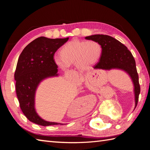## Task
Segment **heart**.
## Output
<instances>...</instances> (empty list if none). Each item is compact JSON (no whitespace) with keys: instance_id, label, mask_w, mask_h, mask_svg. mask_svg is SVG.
Returning <instances> with one entry per match:
<instances>
[{"instance_id":"b5f03b06","label":"heart","mask_w":150,"mask_h":150,"mask_svg":"<svg viewBox=\"0 0 150 150\" xmlns=\"http://www.w3.org/2000/svg\"><path fill=\"white\" fill-rule=\"evenodd\" d=\"M103 48L97 41L73 40L66 43L60 50V57H54L55 64L63 70L75 64L81 70L87 69L100 59Z\"/></svg>"}]
</instances>
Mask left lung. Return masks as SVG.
Masks as SVG:
<instances>
[{
    "instance_id": "1",
    "label": "left lung",
    "mask_w": 150,
    "mask_h": 150,
    "mask_svg": "<svg viewBox=\"0 0 150 150\" xmlns=\"http://www.w3.org/2000/svg\"><path fill=\"white\" fill-rule=\"evenodd\" d=\"M86 39L97 41L103 51L98 62L93 66L94 69L110 70L120 69L128 73L134 85L135 107L139 100L141 88L134 57L127 47L115 38L106 35H93L85 37Z\"/></svg>"
}]
</instances>
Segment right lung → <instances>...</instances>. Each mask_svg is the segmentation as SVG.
I'll return each instance as SVG.
<instances>
[{"label": "right lung", "instance_id": "obj_1", "mask_svg": "<svg viewBox=\"0 0 150 150\" xmlns=\"http://www.w3.org/2000/svg\"><path fill=\"white\" fill-rule=\"evenodd\" d=\"M68 39V37L55 39L39 37L27 45L19 56L15 72L17 96L24 115L39 125L63 124L47 122L38 115L35 109V95L41 81L58 75V66L54 62L53 56Z\"/></svg>", "mask_w": 150, "mask_h": 150}]
</instances>
